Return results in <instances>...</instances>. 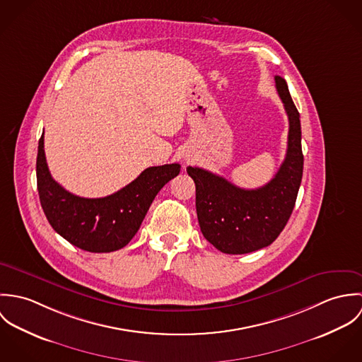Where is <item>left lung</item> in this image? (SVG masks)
Listing matches in <instances>:
<instances>
[{"instance_id": "left-lung-1", "label": "left lung", "mask_w": 362, "mask_h": 362, "mask_svg": "<svg viewBox=\"0 0 362 362\" xmlns=\"http://www.w3.org/2000/svg\"><path fill=\"white\" fill-rule=\"evenodd\" d=\"M274 81L288 117L287 153L276 175L260 188L244 189L204 168H187L197 188L201 231L224 254H250L270 245L286 227L297 201L304 168L300 112L284 78L274 76Z\"/></svg>"}]
</instances>
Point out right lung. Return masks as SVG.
Here are the masks:
<instances>
[{
    "instance_id": "add662e5",
    "label": "right lung",
    "mask_w": 362,
    "mask_h": 362,
    "mask_svg": "<svg viewBox=\"0 0 362 362\" xmlns=\"http://www.w3.org/2000/svg\"><path fill=\"white\" fill-rule=\"evenodd\" d=\"M180 168L178 163L149 167L112 195L81 198L52 180L42 135L36 161L37 191L49 223L62 238L88 252H112L138 233L156 195L180 174Z\"/></svg>"
}]
</instances>
